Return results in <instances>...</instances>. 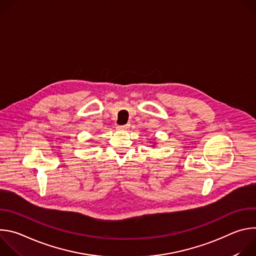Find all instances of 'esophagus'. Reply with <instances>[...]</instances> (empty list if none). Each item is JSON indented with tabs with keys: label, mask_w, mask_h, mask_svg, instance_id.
I'll return each instance as SVG.
<instances>
[{
	"label": "esophagus",
	"mask_w": 256,
	"mask_h": 256,
	"mask_svg": "<svg viewBox=\"0 0 256 256\" xmlns=\"http://www.w3.org/2000/svg\"><path fill=\"white\" fill-rule=\"evenodd\" d=\"M118 130H128L130 128V124H124V126H118L116 128Z\"/></svg>",
	"instance_id": "34e87169"
}]
</instances>
